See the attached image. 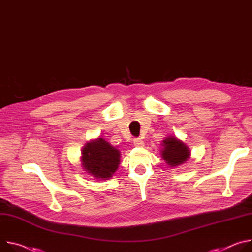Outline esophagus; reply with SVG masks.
<instances>
[{
	"instance_id": "esophagus-1",
	"label": "esophagus",
	"mask_w": 252,
	"mask_h": 252,
	"mask_svg": "<svg viewBox=\"0 0 252 252\" xmlns=\"http://www.w3.org/2000/svg\"><path fill=\"white\" fill-rule=\"evenodd\" d=\"M133 143L136 147H143L144 146V141L142 140L141 138H135Z\"/></svg>"
}]
</instances>
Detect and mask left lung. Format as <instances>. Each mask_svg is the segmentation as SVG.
<instances>
[{
	"mask_svg": "<svg viewBox=\"0 0 252 252\" xmlns=\"http://www.w3.org/2000/svg\"><path fill=\"white\" fill-rule=\"evenodd\" d=\"M161 157L169 167H176L185 163L191 155L189 147L175 136H167L161 143Z\"/></svg>",
	"mask_w": 252,
	"mask_h": 252,
	"instance_id": "1",
	"label": "left lung"
}]
</instances>
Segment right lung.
Wrapping results in <instances>:
<instances>
[{"mask_svg":"<svg viewBox=\"0 0 252 252\" xmlns=\"http://www.w3.org/2000/svg\"><path fill=\"white\" fill-rule=\"evenodd\" d=\"M120 150L103 138H97L85 144L82 149L81 165L84 171L95 179H109L118 169Z\"/></svg>","mask_w":252,"mask_h":252,"instance_id":"add662e5","label":"right lung"}]
</instances>
